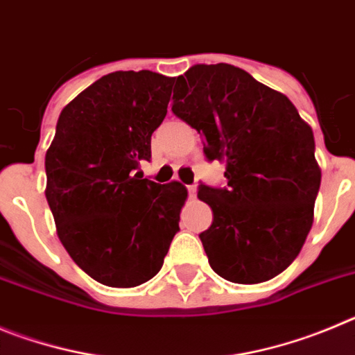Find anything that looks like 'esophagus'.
<instances>
[{"mask_svg":"<svg viewBox=\"0 0 355 355\" xmlns=\"http://www.w3.org/2000/svg\"><path fill=\"white\" fill-rule=\"evenodd\" d=\"M185 189H187V194H189L191 198L196 196V185H185Z\"/></svg>","mask_w":355,"mask_h":355,"instance_id":"1","label":"esophagus"}]
</instances>
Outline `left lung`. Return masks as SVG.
Wrapping results in <instances>:
<instances>
[{
	"label": "left lung",
	"instance_id": "8db88e82",
	"mask_svg": "<svg viewBox=\"0 0 355 355\" xmlns=\"http://www.w3.org/2000/svg\"><path fill=\"white\" fill-rule=\"evenodd\" d=\"M175 116L203 136L226 185L200 184L214 221L200 233L214 272L242 285L272 279L295 260L320 189L311 127L279 92L228 63L194 65L173 88Z\"/></svg>",
	"mask_w": 355,
	"mask_h": 355
}]
</instances>
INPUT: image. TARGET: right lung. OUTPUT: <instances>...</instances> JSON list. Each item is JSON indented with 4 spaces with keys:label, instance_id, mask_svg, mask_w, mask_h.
I'll use <instances>...</instances> for the list:
<instances>
[{
    "label": "right lung",
    "instance_id": "add662e5",
    "mask_svg": "<svg viewBox=\"0 0 355 355\" xmlns=\"http://www.w3.org/2000/svg\"><path fill=\"white\" fill-rule=\"evenodd\" d=\"M173 78L111 72L63 107L46 154V198L70 258L95 281L138 286L161 270L187 191L143 178Z\"/></svg>",
    "mask_w": 355,
    "mask_h": 355
}]
</instances>
